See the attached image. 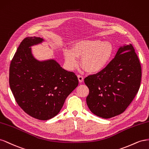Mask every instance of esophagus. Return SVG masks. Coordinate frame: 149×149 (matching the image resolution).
<instances>
[{
  "instance_id": "esophagus-1",
  "label": "esophagus",
  "mask_w": 149,
  "mask_h": 149,
  "mask_svg": "<svg viewBox=\"0 0 149 149\" xmlns=\"http://www.w3.org/2000/svg\"><path fill=\"white\" fill-rule=\"evenodd\" d=\"M77 77H78V80H79V82H80V83L83 82V81H84V77H83L82 75H77Z\"/></svg>"
}]
</instances>
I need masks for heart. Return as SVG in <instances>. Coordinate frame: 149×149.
Returning a JSON list of instances; mask_svg holds the SVG:
<instances>
[{"label": "heart", "instance_id": "b5f03b06", "mask_svg": "<svg viewBox=\"0 0 149 149\" xmlns=\"http://www.w3.org/2000/svg\"><path fill=\"white\" fill-rule=\"evenodd\" d=\"M114 47L110 42L99 39H86L75 42L71 50H63V57L68 68L77 65V58H81V65L88 73L94 74L104 70L111 62Z\"/></svg>", "mask_w": 149, "mask_h": 149}]
</instances>
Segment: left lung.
<instances>
[{
	"mask_svg": "<svg viewBox=\"0 0 149 149\" xmlns=\"http://www.w3.org/2000/svg\"><path fill=\"white\" fill-rule=\"evenodd\" d=\"M141 77V65L132 45L120 47L104 70L85 78L89 89L88 107L104 118L123 113L137 93Z\"/></svg>",
	"mask_w": 149,
	"mask_h": 149,
	"instance_id": "1",
	"label": "left lung"
}]
</instances>
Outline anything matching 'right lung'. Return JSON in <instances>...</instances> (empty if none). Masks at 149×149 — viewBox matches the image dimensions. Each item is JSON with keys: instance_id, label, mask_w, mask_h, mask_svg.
<instances>
[{"instance_id": "obj_1", "label": "right lung", "mask_w": 149, "mask_h": 149, "mask_svg": "<svg viewBox=\"0 0 149 149\" xmlns=\"http://www.w3.org/2000/svg\"><path fill=\"white\" fill-rule=\"evenodd\" d=\"M40 37H28L21 42L9 69V84L17 103L24 111L37 119L46 120L61 111L79 80L54 59L39 61L31 47L42 43Z\"/></svg>"}]
</instances>
